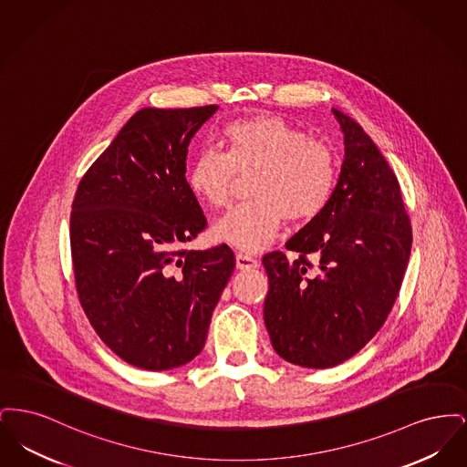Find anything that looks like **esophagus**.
Wrapping results in <instances>:
<instances>
[{"label":"esophagus","instance_id":"esophagus-1","mask_svg":"<svg viewBox=\"0 0 467 467\" xmlns=\"http://www.w3.org/2000/svg\"><path fill=\"white\" fill-rule=\"evenodd\" d=\"M257 266H259V261H257V259H254V257H250V255H246V254H238V255H236V267H238V269L250 271V269H255Z\"/></svg>","mask_w":467,"mask_h":467}]
</instances>
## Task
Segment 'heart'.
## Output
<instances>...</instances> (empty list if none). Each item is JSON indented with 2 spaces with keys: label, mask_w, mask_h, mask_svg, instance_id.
I'll return each instance as SVG.
<instances>
[{
  "label": "heart",
  "mask_w": 467,
  "mask_h": 467,
  "mask_svg": "<svg viewBox=\"0 0 467 467\" xmlns=\"http://www.w3.org/2000/svg\"><path fill=\"white\" fill-rule=\"evenodd\" d=\"M225 152L201 150L187 170L191 192L206 206L231 204L236 173L257 171L250 185L252 202L238 206L213 225L215 242L244 252L271 244L285 219L311 221L333 198L336 157L282 117L259 113L229 122L223 131Z\"/></svg>",
  "instance_id": "obj_1"
}]
</instances>
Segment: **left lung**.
<instances>
[{"label": "left lung", "instance_id": "1", "mask_svg": "<svg viewBox=\"0 0 467 467\" xmlns=\"http://www.w3.org/2000/svg\"><path fill=\"white\" fill-rule=\"evenodd\" d=\"M345 156L329 204L287 248L263 259L269 278L265 324L275 352L296 366L326 369L357 352L392 310L411 252L400 182L375 141L333 109ZM313 253V268L306 255Z\"/></svg>", "mask_w": 467, "mask_h": 467}]
</instances>
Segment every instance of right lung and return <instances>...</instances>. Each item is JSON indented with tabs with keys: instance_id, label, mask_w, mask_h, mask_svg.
I'll use <instances>...</instances> for the list:
<instances>
[{
	"instance_id": "add662e5",
	"label": "right lung",
	"mask_w": 467,
	"mask_h": 467,
	"mask_svg": "<svg viewBox=\"0 0 467 467\" xmlns=\"http://www.w3.org/2000/svg\"><path fill=\"white\" fill-rule=\"evenodd\" d=\"M219 110L143 109L78 183L69 242L80 305L113 354L147 371L191 362L233 269L227 244L185 250L206 225L187 147Z\"/></svg>"
}]
</instances>
